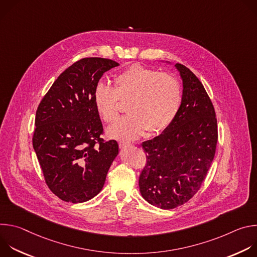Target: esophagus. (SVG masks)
<instances>
[{
    "instance_id": "obj_1",
    "label": "esophagus",
    "mask_w": 257,
    "mask_h": 257,
    "mask_svg": "<svg viewBox=\"0 0 257 257\" xmlns=\"http://www.w3.org/2000/svg\"><path fill=\"white\" fill-rule=\"evenodd\" d=\"M119 146H120V149H127V148H129V146H131V144L129 142H120Z\"/></svg>"
}]
</instances>
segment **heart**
Here are the masks:
<instances>
[{"mask_svg": "<svg viewBox=\"0 0 257 257\" xmlns=\"http://www.w3.org/2000/svg\"><path fill=\"white\" fill-rule=\"evenodd\" d=\"M120 99L128 100L127 116L108 127L109 137L134 140L148 130L155 134L167 129L176 118L182 100V88L173 75L132 64L114 78V87L98 83L93 103L101 119L114 122L119 114Z\"/></svg>", "mask_w": 257, "mask_h": 257, "instance_id": "1", "label": "heart"}]
</instances>
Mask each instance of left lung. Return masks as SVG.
<instances>
[{"mask_svg":"<svg viewBox=\"0 0 257 257\" xmlns=\"http://www.w3.org/2000/svg\"><path fill=\"white\" fill-rule=\"evenodd\" d=\"M183 82L179 112L163 133L142 142L146 165L139 176L142 197L163 209L187 202L199 190L217 142L214 107L202 83L176 64Z\"/></svg>","mask_w":257,"mask_h":257,"instance_id":"left-lung-1","label":"left lung"}]
</instances>
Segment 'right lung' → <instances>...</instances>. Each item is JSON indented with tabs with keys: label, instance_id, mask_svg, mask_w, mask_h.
<instances>
[{
	"label": "right lung",
	"instance_id": "add662e5",
	"mask_svg": "<svg viewBox=\"0 0 257 257\" xmlns=\"http://www.w3.org/2000/svg\"><path fill=\"white\" fill-rule=\"evenodd\" d=\"M113 60L84 58L53 83L35 115L32 145L51 191L66 202H85L103 187L119 154L116 140L104 141L93 91Z\"/></svg>",
	"mask_w": 257,
	"mask_h": 257
}]
</instances>
